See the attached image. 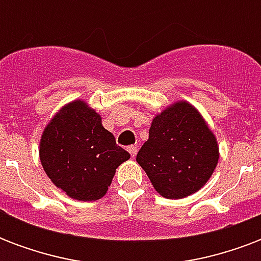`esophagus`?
I'll return each instance as SVG.
<instances>
[{"mask_svg": "<svg viewBox=\"0 0 261 261\" xmlns=\"http://www.w3.org/2000/svg\"><path fill=\"white\" fill-rule=\"evenodd\" d=\"M137 151H138L137 146H130V147H128V153H130L133 159H134L135 155H137Z\"/></svg>", "mask_w": 261, "mask_h": 261, "instance_id": "1", "label": "esophagus"}]
</instances>
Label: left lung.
I'll return each mask as SVG.
<instances>
[{"mask_svg":"<svg viewBox=\"0 0 261 261\" xmlns=\"http://www.w3.org/2000/svg\"><path fill=\"white\" fill-rule=\"evenodd\" d=\"M219 159L215 135L194 106L177 101L155 115L149 139L137 154L154 190L181 199L202 188Z\"/></svg>","mask_w":261,"mask_h":261,"instance_id":"1","label":"left lung"}]
</instances>
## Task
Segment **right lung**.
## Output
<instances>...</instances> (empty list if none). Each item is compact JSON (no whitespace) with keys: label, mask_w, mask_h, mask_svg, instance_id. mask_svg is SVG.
Returning a JSON list of instances; mask_svg holds the SVG:
<instances>
[{"label":"right lung","mask_w":261,"mask_h":261,"mask_svg":"<svg viewBox=\"0 0 261 261\" xmlns=\"http://www.w3.org/2000/svg\"><path fill=\"white\" fill-rule=\"evenodd\" d=\"M39 157L46 174L70 198H102L116 168L130 159L83 100L62 107L43 131Z\"/></svg>","instance_id":"obj_1"}]
</instances>
